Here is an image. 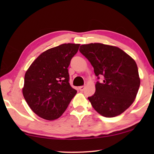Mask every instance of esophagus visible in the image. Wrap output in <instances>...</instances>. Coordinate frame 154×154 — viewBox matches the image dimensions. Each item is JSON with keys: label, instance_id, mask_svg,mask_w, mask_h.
I'll use <instances>...</instances> for the list:
<instances>
[{"label": "esophagus", "instance_id": "1", "mask_svg": "<svg viewBox=\"0 0 154 154\" xmlns=\"http://www.w3.org/2000/svg\"><path fill=\"white\" fill-rule=\"evenodd\" d=\"M85 85H83V86H80L79 87V90H81V91H83L84 90H85Z\"/></svg>", "mask_w": 154, "mask_h": 154}]
</instances>
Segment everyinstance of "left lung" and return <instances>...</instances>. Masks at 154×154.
<instances>
[{
  "instance_id": "1",
  "label": "left lung",
  "mask_w": 154,
  "mask_h": 154,
  "mask_svg": "<svg viewBox=\"0 0 154 154\" xmlns=\"http://www.w3.org/2000/svg\"><path fill=\"white\" fill-rule=\"evenodd\" d=\"M79 51L93 66L97 79L103 78L88 97L92 107L104 117L121 114L133 103L140 85L135 61L120 48L102 43L82 45Z\"/></svg>"
}]
</instances>
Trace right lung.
<instances>
[{
	"label": "right lung",
	"mask_w": 154,
	"mask_h": 154,
	"mask_svg": "<svg viewBox=\"0 0 154 154\" xmlns=\"http://www.w3.org/2000/svg\"><path fill=\"white\" fill-rule=\"evenodd\" d=\"M79 46L62 44L46 50L25 73L23 95L31 110L42 119H58L76 94L69 84L68 67Z\"/></svg>",
	"instance_id": "add662e5"
}]
</instances>
